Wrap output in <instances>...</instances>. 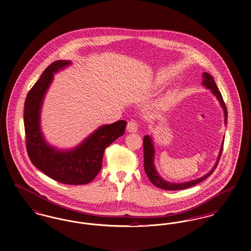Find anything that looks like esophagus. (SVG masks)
<instances>
[{
	"label": "esophagus",
	"mask_w": 251,
	"mask_h": 251,
	"mask_svg": "<svg viewBox=\"0 0 251 251\" xmlns=\"http://www.w3.org/2000/svg\"><path fill=\"white\" fill-rule=\"evenodd\" d=\"M139 129V126L138 124L135 122V121H130L127 123V126H126V130L129 133H134V132H137Z\"/></svg>",
	"instance_id": "34e87169"
}]
</instances>
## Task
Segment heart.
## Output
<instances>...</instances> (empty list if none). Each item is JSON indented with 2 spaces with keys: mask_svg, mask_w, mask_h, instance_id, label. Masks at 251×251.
I'll use <instances>...</instances> for the list:
<instances>
[{
  "mask_svg": "<svg viewBox=\"0 0 251 251\" xmlns=\"http://www.w3.org/2000/svg\"><path fill=\"white\" fill-rule=\"evenodd\" d=\"M162 103H163V102H162V101H161V102H160V103H159V104H162Z\"/></svg>",
  "mask_w": 251,
  "mask_h": 251,
  "instance_id": "heart-1",
  "label": "heart"
}]
</instances>
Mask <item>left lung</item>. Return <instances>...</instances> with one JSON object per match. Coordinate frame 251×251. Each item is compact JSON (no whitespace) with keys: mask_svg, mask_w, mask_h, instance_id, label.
Instances as JSON below:
<instances>
[{"mask_svg":"<svg viewBox=\"0 0 251 251\" xmlns=\"http://www.w3.org/2000/svg\"><path fill=\"white\" fill-rule=\"evenodd\" d=\"M202 77H203V81H202V85L205 86V87L209 89V90H212V93L214 94V96H216V98H218L219 103H220V106L222 107V109L224 110V122H225V125L227 124V117H228V111H227V108H226V105H225V102L223 100V98L218 90V86L215 82V79L214 77L211 76L210 74H208L206 72H204L202 74ZM223 144H224V140L223 142L221 144V148H220V151L218 153V160H217V163L215 164L214 168L205 175H203L202 177L196 179V180H192V181H189V182H185V183H179V184H176V183H170V182H167L165 181L163 178L158 175V173L156 172L155 168H154V164H153V157H154V148H153V141H152V138L149 136V135H146L144 138H143V154H144V171L146 173L147 177L149 178V180L151 181V183L153 185H155L156 187L158 188H161V189H166V190H181V189H185V188H188L190 186H193V185H197L199 183H201V181H203L204 179H206L208 176L212 175L214 173V171L216 170L217 166H218V161L220 159V156H221V153H222V150H223Z\"/></svg>","mask_w":251,"mask_h":251,"instance_id":"obj_1","label":"left lung"}]
</instances>
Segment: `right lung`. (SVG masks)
Masks as SVG:
<instances>
[{"instance_id": "right-lung-1", "label": "right lung", "mask_w": 251, "mask_h": 251, "mask_svg": "<svg viewBox=\"0 0 251 251\" xmlns=\"http://www.w3.org/2000/svg\"><path fill=\"white\" fill-rule=\"evenodd\" d=\"M70 64L63 60L52 63L29 91L24 104L26 148L32 163L50 178L66 185H85L100 172L105 149L124 135L126 122L117 121L100 126L72 150L60 151L46 142L40 128L44 97L53 74Z\"/></svg>"}]
</instances>
